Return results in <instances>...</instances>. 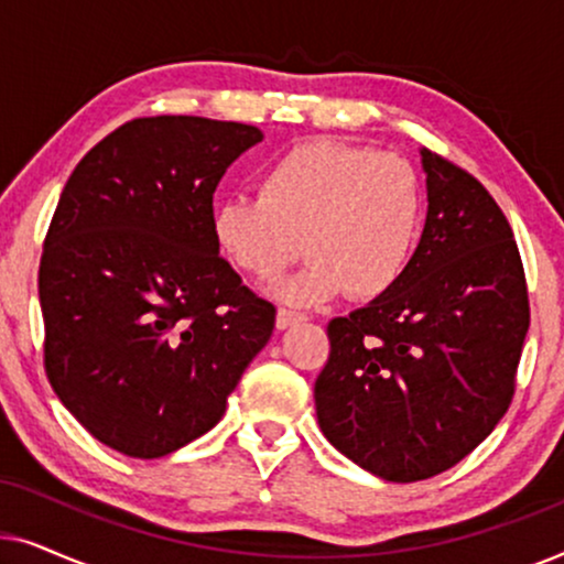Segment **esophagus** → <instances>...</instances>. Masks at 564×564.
<instances>
[{
	"mask_svg": "<svg viewBox=\"0 0 564 564\" xmlns=\"http://www.w3.org/2000/svg\"><path fill=\"white\" fill-rule=\"evenodd\" d=\"M300 321H305V315L300 311H290V307H280V311H276V328L280 330L295 326Z\"/></svg>",
	"mask_w": 564,
	"mask_h": 564,
	"instance_id": "34e87169",
	"label": "esophagus"
}]
</instances>
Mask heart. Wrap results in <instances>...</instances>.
I'll list each match as a JSON object with an SVG mask.
<instances>
[{"mask_svg": "<svg viewBox=\"0 0 564 564\" xmlns=\"http://www.w3.org/2000/svg\"><path fill=\"white\" fill-rule=\"evenodd\" d=\"M257 192L215 207L213 238L259 282L280 276L303 249L311 253L280 288L290 303H323L341 290L354 300L380 297L419 246L421 176L398 153L318 138L269 161Z\"/></svg>", "mask_w": 564, "mask_h": 564, "instance_id": "b5f03b06", "label": "heart"}]
</instances>
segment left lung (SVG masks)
<instances>
[{"mask_svg":"<svg viewBox=\"0 0 564 564\" xmlns=\"http://www.w3.org/2000/svg\"><path fill=\"white\" fill-rule=\"evenodd\" d=\"M421 156L429 215L419 249L384 295L328 323L315 380L323 436L390 482L444 473L496 429L531 315L503 210L467 169Z\"/></svg>","mask_w":564,"mask_h":564,"instance_id":"obj_1","label":"left lung"}]
</instances>
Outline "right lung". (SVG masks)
Listing matches in <instances>:
<instances>
[{"mask_svg": "<svg viewBox=\"0 0 564 564\" xmlns=\"http://www.w3.org/2000/svg\"><path fill=\"white\" fill-rule=\"evenodd\" d=\"M261 141L246 122L135 118L68 176L43 241V367L97 442L156 459L226 413L276 307L213 238V192Z\"/></svg>", "mask_w": 564, "mask_h": 564, "instance_id": "right-lung-1", "label": "right lung"}]
</instances>
